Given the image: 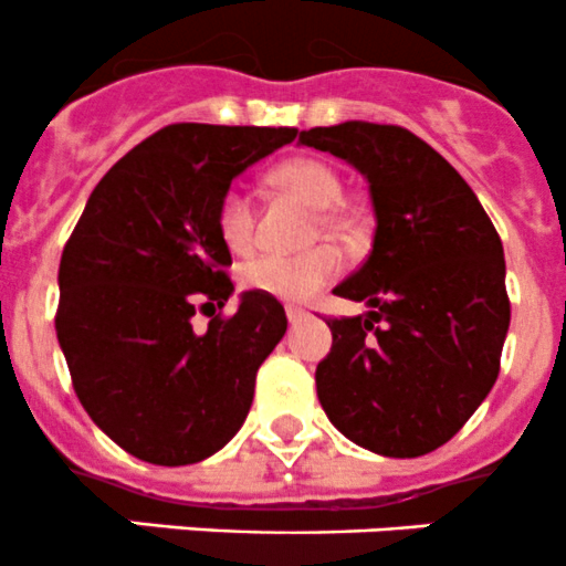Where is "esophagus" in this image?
<instances>
[{"mask_svg":"<svg viewBox=\"0 0 566 566\" xmlns=\"http://www.w3.org/2000/svg\"><path fill=\"white\" fill-rule=\"evenodd\" d=\"M285 316H289L291 324H296V322H302V318H307V311H302V307L289 305V307H285Z\"/></svg>","mask_w":566,"mask_h":566,"instance_id":"34e87169","label":"esophagus"}]
</instances>
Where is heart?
Wrapping results in <instances>:
<instances>
[{"label":"heart","mask_w":566,"mask_h":566,"mask_svg":"<svg viewBox=\"0 0 566 566\" xmlns=\"http://www.w3.org/2000/svg\"><path fill=\"white\" fill-rule=\"evenodd\" d=\"M272 181L281 189L294 192L313 209H329L340 198L338 176L324 161L307 159V156L289 159L275 167ZM322 220L327 226H335L338 217L333 211H324ZM217 233L231 253L244 255L255 248V211L248 195L239 187H228L222 192L220 206H217ZM340 264L344 259L329 244H318V248L296 255L266 253L242 266V283L259 294L281 296V300H307L338 275Z\"/></svg>","instance_id":"obj_1"}]
</instances>
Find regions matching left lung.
<instances>
[{
	"mask_svg": "<svg viewBox=\"0 0 566 566\" xmlns=\"http://www.w3.org/2000/svg\"><path fill=\"white\" fill-rule=\"evenodd\" d=\"M300 143L357 167L377 217L371 255L335 285L371 311L327 318L318 401L374 454H429L465 427L501 371L512 313L501 237L465 178L407 128L346 120L300 132Z\"/></svg>",
	"mask_w": 566,
	"mask_h": 566,
	"instance_id": "8db88e82",
	"label": "left lung"
}]
</instances>
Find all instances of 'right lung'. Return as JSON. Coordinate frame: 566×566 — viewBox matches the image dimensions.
Here are the masks:
<instances>
[{"label":"right lung","mask_w":566,"mask_h":566,"mask_svg":"<svg viewBox=\"0 0 566 566\" xmlns=\"http://www.w3.org/2000/svg\"><path fill=\"white\" fill-rule=\"evenodd\" d=\"M296 128L172 123L109 167L60 259L54 316L95 427L150 465H192L242 429L255 374L285 333L270 294L233 283L217 206ZM195 312L210 316L195 331Z\"/></svg>","instance_id":"add662e5"}]
</instances>
